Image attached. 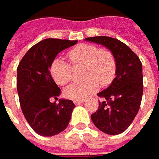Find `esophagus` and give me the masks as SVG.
<instances>
[{
    "label": "esophagus",
    "instance_id": "1",
    "mask_svg": "<svg viewBox=\"0 0 159 159\" xmlns=\"http://www.w3.org/2000/svg\"><path fill=\"white\" fill-rule=\"evenodd\" d=\"M84 100H75L74 103H75V105H76V106H78V105H80V104H82V103H84Z\"/></svg>",
    "mask_w": 159,
    "mask_h": 159
}]
</instances>
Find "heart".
<instances>
[{"label":"heart","mask_w":159,"mask_h":159,"mask_svg":"<svg viewBox=\"0 0 159 159\" xmlns=\"http://www.w3.org/2000/svg\"><path fill=\"white\" fill-rule=\"evenodd\" d=\"M68 58L75 66H85L84 83H75L64 90L66 98L73 100H83L96 92L102 86L110 84L114 79L117 63L109 49L99 48L94 45L81 44L68 52ZM50 75L58 85L67 84L71 80L70 65L60 58H55L50 65Z\"/></svg>","instance_id":"1"}]
</instances>
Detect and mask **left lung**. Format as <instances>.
Returning <instances> with one entry per match:
<instances>
[{
  "label": "left lung",
  "mask_w": 159,
  "mask_h": 159,
  "mask_svg": "<svg viewBox=\"0 0 159 159\" xmlns=\"http://www.w3.org/2000/svg\"><path fill=\"white\" fill-rule=\"evenodd\" d=\"M108 48L116 59V76L106 90L98 93L103 98L91 114V120L107 134H118L130 126L139 111L143 92V67L139 57L123 42L107 36L85 39Z\"/></svg>",
  "instance_id": "1"
}]
</instances>
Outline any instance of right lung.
Wrapping results in <instances>:
<instances>
[{
    "instance_id": "add662e5",
    "label": "right lung",
    "mask_w": 159,
    "mask_h": 159,
    "mask_svg": "<svg viewBox=\"0 0 159 159\" xmlns=\"http://www.w3.org/2000/svg\"><path fill=\"white\" fill-rule=\"evenodd\" d=\"M77 40L46 39L30 47L17 67L16 87L20 106L31 129L43 136H52L68 127L75 108L69 99L57 100L61 89L50 75V65L62 50Z\"/></svg>"
}]
</instances>
